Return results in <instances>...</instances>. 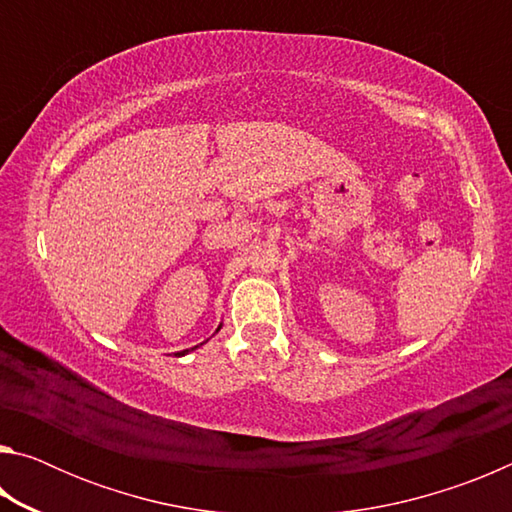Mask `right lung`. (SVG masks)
I'll use <instances>...</instances> for the list:
<instances>
[{
  "instance_id": "right-lung-1",
  "label": "right lung",
  "mask_w": 512,
  "mask_h": 512,
  "mask_svg": "<svg viewBox=\"0 0 512 512\" xmlns=\"http://www.w3.org/2000/svg\"><path fill=\"white\" fill-rule=\"evenodd\" d=\"M219 329H221V325H219ZM219 329H216V332H219ZM203 345V343H201ZM198 348V345H194V348H189V350H183V352H178V357H185V354L187 352H192V350H196Z\"/></svg>"
}]
</instances>
